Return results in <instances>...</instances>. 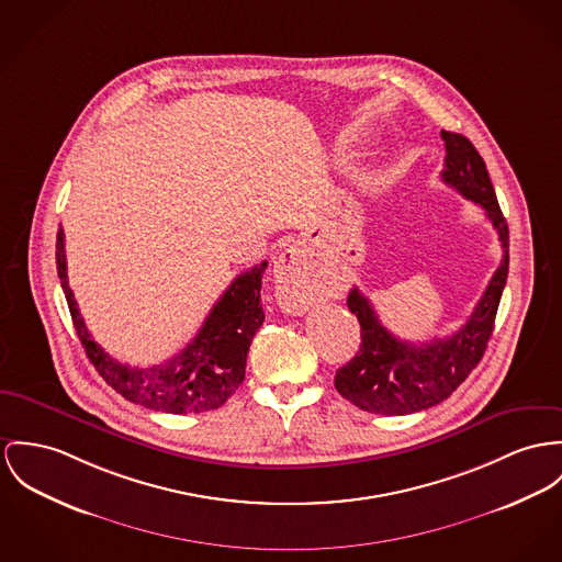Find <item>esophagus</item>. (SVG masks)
Segmentation results:
<instances>
[{"label":"esophagus","mask_w":562,"mask_h":562,"mask_svg":"<svg viewBox=\"0 0 562 562\" xmlns=\"http://www.w3.org/2000/svg\"><path fill=\"white\" fill-rule=\"evenodd\" d=\"M273 278H276V291L280 303L297 312L307 303L310 295V282H312V265L307 255L297 246H289L273 265Z\"/></svg>","instance_id":"obj_1"}]
</instances>
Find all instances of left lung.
<instances>
[{
    "instance_id": "left-lung-1",
    "label": "left lung",
    "mask_w": 562,
    "mask_h": 562,
    "mask_svg": "<svg viewBox=\"0 0 562 562\" xmlns=\"http://www.w3.org/2000/svg\"><path fill=\"white\" fill-rule=\"evenodd\" d=\"M445 140L442 181L485 210L498 233L503 260L469 321L449 338L413 345L389 334L370 300L355 286L346 305L361 325L359 352L336 372V389L350 404L379 415H408L447 400L481 361L509 273V226L475 145L456 132Z\"/></svg>"
}]
</instances>
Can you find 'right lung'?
<instances>
[{"mask_svg": "<svg viewBox=\"0 0 562 562\" xmlns=\"http://www.w3.org/2000/svg\"><path fill=\"white\" fill-rule=\"evenodd\" d=\"M55 260L77 336L86 348L89 361L106 385L122 393L130 402L171 415L205 413L220 408L244 383L248 350L265 321L260 284L267 260L231 282L190 345L165 363L149 368L122 363L93 342L68 284L61 224L57 231Z\"/></svg>", "mask_w": 562, "mask_h": 562, "instance_id": "1", "label": "right lung"}]
</instances>
